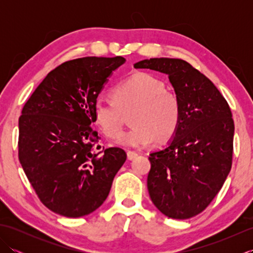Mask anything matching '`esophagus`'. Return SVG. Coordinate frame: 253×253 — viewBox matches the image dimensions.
Here are the masks:
<instances>
[{"label":"esophagus","instance_id":"1","mask_svg":"<svg viewBox=\"0 0 253 253\" xmlns=\"http://www.w3.org/2000/svg\"><path fill=\"white\" fill-rule=\"evenodd\" d=\"M137 157H138V154H137L136 152H133V151H127V158H128V160L132 161L133 159H136Z\"/></svg>","mask_w":253,"mask_h":253}]
</instances>
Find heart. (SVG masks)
Listing matches in <instances>:
<instances>
[{
	"label": "heart",
	"instance_id": "obj_1",
	"mask_svg": "<svg viewBox=\"0 0 253 253\" xmlns=\"http://www.w3.org/2000/svg\"><path fill=\"white\" fill-rule=\"evenodd\" d=\"M132 127L124 132L120 143L141 148L151 141L164 143L175 135L180 121L177 96L152 75L140 73L123 80L114 88V96L101 93L94 101L96 123L107 137L117 138L124 127V113L132 111Z\"/></svg>",
	"mask_w": 253,
	"mask_h": 253
}]
</instances>
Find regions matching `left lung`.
<instances>
[{"label":"left lung","mask_w":253,"mask_h":253,"mask_svg":"<svg viewBox=\"0 0 253 253\" xmlns=\"http://www.w3.org/2000/svg\"><path fill=\"white\" fill-rule=\"evenodd\" d=\"M133 66L168 75L180 106L175 135L168 146L150 153V198L170 218L196 216L221 190L232 169V111L211 80L184 60L155 57Z\"/></svg>","instance_id":"left-lung-1"}]
</instances>
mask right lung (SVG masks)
I'll use <instances>...</instances> for the list:
<instances>
[{"label":"right lung","instance_id":"1","mask_svg":"<svg viewBox=\"0 0 253 253\" xmlns=\"http://www.w3.org/2000/svg\"><path fill=\"white\" fill-rule=\"evenodd\" d=\"M125 58L88 56L53 69L31 94L19 117L18 158L37 196L52 212L82 217L102 206L127 154L102 151L91 125L93 106Z\"/></svg>","mask_w":253,"mask_h":253}]
</instances>
